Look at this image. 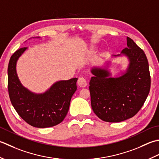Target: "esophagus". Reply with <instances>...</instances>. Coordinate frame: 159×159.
<instances>
[{"mask_svg":"<svg viewBox=\"0 0 159 159\" xmlns=\"http://www.w3.org/2000/svg\"><path fill=\"white\" fill-rule=\"evenodd\" d=\"M77 84L80 87H86L87 85V82L86 79L84 77H79L78 80H77Z\"/></svg>","mask_w":159,"mask_h":159,"instance_id":"34e87169","label":"esophagus"}]
</instances>
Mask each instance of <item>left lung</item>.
<instances>
[{"mask_svg":"<svg viewBox=\"0 0 159 159\" xmlns=\"http://www.w3.org/2000/svg\"><path fill=\"white\" fill-rule=\"evenodd\" d=\"M121 51L129 61L124 75L109 77L108 70L93 69L89 90L93 112L102 120L121 122L140 111L150 90L151 78L147 57L131 38ZM120 55H116V56Z\"/></svg>","mask_w":159,"mask_h":159,"instance_id":"left-lung-1","label":"left lung"}]
</instances>
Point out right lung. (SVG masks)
Wrapping results in <instances>:
<instances>
[{"mask_svg":"<svg viewBox=\"0 0 159 159\" xmlns=\"http://www.w3.org/2000/svg\"><path fill=\"white\" fill-rule=\"evenodd\" d=\"M27 47L19 48L9 60L8 92L16 111L24 121L35 128L59 124L69 111L71 98L77 90V78L55 83L43 94H35L22 86L16 74V61Z\"/></svg>","mask_w":159,"mask_h":159,"instance_id":"1","label":"right lung"}]
</instances>
